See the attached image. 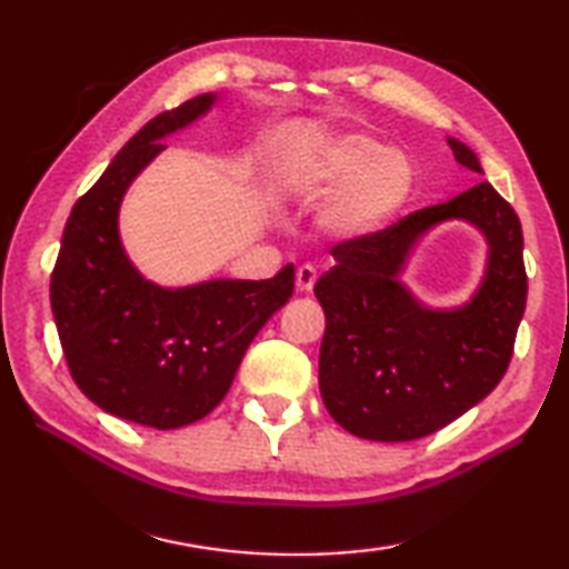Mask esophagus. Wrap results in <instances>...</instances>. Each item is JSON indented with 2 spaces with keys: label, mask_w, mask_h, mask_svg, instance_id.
I'll use <instances>...</instances> for the list:
<instances>
[{
  "label": "esophagus",
  "mask_w": 569,
  "mask_h": 569,
  "mask_svg": "<svg viewBox=\"0 0 569 569\" xmlns=\"http://www.w3.org/2000/svg\"><path fill=\"white\" fill-rule=\"evenodd\" d=\"M316 278H319V273H316V268L311 263H303L301 268L296 271V288L301 293H308L316 283Z\"/></svg>",
  "instance_id": "obj_1"
}]
</instances>
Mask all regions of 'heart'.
Instances as JSON below:
<instances>
[{"label": "heart", "instance_id": "b5f03b06", "mask_svg": "<svg viewBox=\"0 0 569 569\" xmlns=\"http://www.w3.org/2000/svg\"><path fill=\"white\" fill-rule=\"evenodd\" d=\"M288 172L313 198L339 197L326 208L323 223L341 238H361L387 228L409 203L417 170L401 150L363 132H343L296 150Z\"/></svg>", "mask_w": 569, "mask_h": 569}]
</instances>
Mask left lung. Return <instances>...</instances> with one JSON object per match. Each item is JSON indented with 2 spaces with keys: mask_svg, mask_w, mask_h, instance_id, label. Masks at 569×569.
Here are the masks:
<instances>
[{
  "mask_svg": "<svg viewBox=\"0 0 569 569\" xmlns=\"http://www.w3.org/2000/svg\"><path fill=\"white\" fill-rule=\"evenodd\" d=\"M449 148L481 176L465 142L449 138ZM445 219H467L486 236L488 268L465 307L429 309L398 276L412 246ZM522 248L515 208L489 182L333 246L336 266L313 293L326 313L321 397L336 423L361 439L411 441L485 399L505 377L525 313Z\"/></svg>",
  "mask_w": 569,
  "mask_h": 569,
  "instance_id": "1",
  "label": "left lung"
}]
</instances>
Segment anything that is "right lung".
<instances>
[{
  "label": "right lung",
  "instance_id": "right-lung-1",
  "mask_svg": "<svg viewBox=\"0 0 569 569\" xmlns=\"http://www.w3.org/2000/svg\"><path fill=\"white\" fill-rule=\"evenodd\" d=\"M213 104V92L198 94L132 134L74 203L52 271V313L74 383L102 411L152 429L188 427L213 411L248 343L293 293L291 263L268 281L162 288L124 253L118 216L130 182L166 150L168 134Z\"/></svg>",
  "mask_w": 569,
  "mask_h": 569
}]
</instances>
